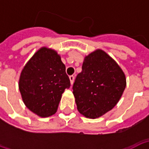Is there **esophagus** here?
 <instances>
[{"instance_id": "obj_1", "label": "esophagus", "mask_w": 149, "mask_h": 149, "mask_svg": "<svg viewBox=\"0 0 149 149\" xmlns=\"http://www.w3.org/2000/svg\"><path fill=\"white\" fill-rule=\"evenodd\" d=\"M69 79H70V82H71V84H73V82H74V79H75L74 76H73V75L70 76V77H69Z\"/></svg>"}]
</instances>
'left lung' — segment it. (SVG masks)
<instances>
[{
  "instance_id": "left-lung-1",
  "label": "left lung",
  "mask_w": 149,
  "mask_h": 149,
  "mask_svg": "<svg viewBox=\"0 0 149 149\" xmlns=\"http://www.w3.org/2000/svg\"><path fill=\"white\" fill-rule=\"evenodd\" d=\"M126 87L124 72L106 52L97 49L84 57L72 86L79 112L96 119L112 109Z\"/></svg>"
}]
</instances>
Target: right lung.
Segmentation results:
<instances>
[{
    "label": "right lung",
    "mask_w": 149,
    "mask_h": 149,
    "mask_svg": "<svg viewBox=\"0 0 149 149\" xmlns=\"http://www.w3.org/2000/svg\"><path fill=\"white\" fill-rule=\"evenodd\" d=\"M70 85L60 55L46 47L31 57L19 80V90L25 106L40 117L55 114L62 93Z\"/></svg>",
    "instance_id": "obj_1"
}]
</instances>
